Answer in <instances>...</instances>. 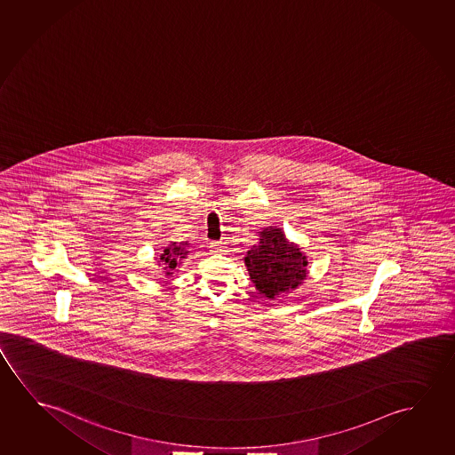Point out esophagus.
<instances>
[{
    "label": "esophagus",
    "instance_id": "esophagus-1",
    "mask_svg": "<svg viewBox=\"0 0 455 455\" xmlns=\"http://www.w3.org/2000/svg\"><path fill=\"white\" fill-rule=\"evenodd\" d=\"M223 242H217V243H212V246H213V250H217V251H220L221 248H223Z\"/></svg>",
    "mask_w": 455,
    "mask_h": 455
}]
</instances>
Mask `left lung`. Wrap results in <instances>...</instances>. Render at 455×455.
<instances>
[{"instance_id":"left-lung-1","label":"left lung","mask_w":455,"mask_h":455,"mask_svg":"<svg viewBox=\"0 0 455 455\" xmlns=\"http://www.w3.org/2000/svg\"><path fill=\"white\" fill-rule=\"evenodd\" d=\"M245 266L260 296L274 300L302 284L308 260L280 228L270 226L259 232V243L246 251Z\"/></svg>"}]
</instances>
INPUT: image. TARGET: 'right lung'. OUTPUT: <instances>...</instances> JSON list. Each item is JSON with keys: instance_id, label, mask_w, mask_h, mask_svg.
Segmentation results:
<instances>
[{"instance_id": "add662e5", "label": "right lung", "mask_w": 455, "mask_h": 455, "mask_svg": "<svg viewBox=\"0 0 455 455\" xmlns=\"http://www.w3.org/2000/svg\"><path fill=\"white\" fill-rule=\"evenodd\" d=\"M188 242H171V245L164 248V251L159 254L158 266L163 267V272L166 274V276H172L173 272L177 270V267L180 266L181 260L187 258L188 252Z\"/></svg>"}]
</instances>
